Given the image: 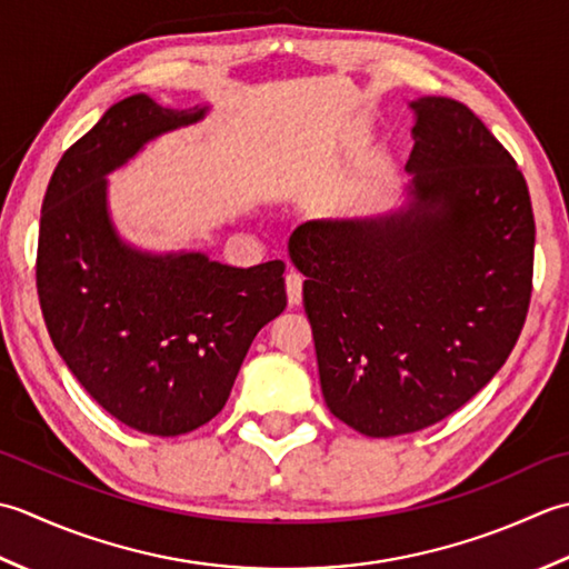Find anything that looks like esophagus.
Wrapping results in <instances>:
<instances>
[{
	"label": "esophagus",
	"instance_id": "esophagus-1",
	"mask_svg": "<svg viewBox=\"0 0 569 569\" xmlns=\"http://www.w3.org/2000/svg\"><path fill=\"white\" fill-rule=\"evenodd\" d=\"M301 284H305V280H301V274L289 270V272H287V277H284V287H287V301H289V307H299V305H301Z\"/></svg>",
	"mask_w": 569,
	"mask_h": 569
}]
</instances>
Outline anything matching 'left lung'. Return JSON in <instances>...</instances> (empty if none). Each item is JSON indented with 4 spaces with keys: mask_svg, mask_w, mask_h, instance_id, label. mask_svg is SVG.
<instances>
[{
    "mask_svg": "<svg viewBox=\"0 0 569 569\" xmlns=\"http://www.w3.org/2000/svg\"><path fill=\"white\" fill-rule=\"evenodd\" d=\"M410 108L408 203L307 220L289 238L323 400L366 437L425 430L477 396L532 292L536 220L513 157L463 102Z\"/></svg>",
    "mask_w": 569,
    "mask_h": 569,
    "instance_id": "8db88e82",
    "label": "left lung"
}]
</instances>
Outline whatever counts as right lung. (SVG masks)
Returning a JSON list of instances; mask_svg holds the SVG:
<instances>
[{"mask_svg":"<svg viewBox=\"0 0 569 569\" xmlns=\"http://www.w3.org/2000/svg\"><path fill=\"white\" fill-rule=\"evenodd\" d=\"M208 106L124 98L58 161L41 206L37 289L46 329L90 398L137 432L187 435L223 410L250 343L287 307L284 262L230 268L144 252L118 236L108 173Z\"/></svg>","mask_w":569,"mask_h":569,"instance_id":"right-lung-1","label":"right lung"}]
</instances>
